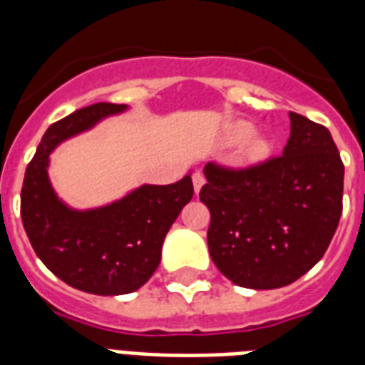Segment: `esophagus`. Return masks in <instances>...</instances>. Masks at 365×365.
Listing matches in <instances>:
<instances>
[{
    "instance_id": "1",
    "label": "esophagus",
    "mask_w": 365,
    "mask_h": 365,
    "mask_svg": "<svg viewBox=\"0 0 365 365\" xmlns=\"http://www.w3.org/2000/svg\"><path fill=\"white\" fill-rule=\"evenodd\" d=\"M202 185H205V176H202L200 172H195V174H193V189H195V193H199Z\"/></svg>"
}]
</instances>
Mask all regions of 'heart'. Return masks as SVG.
Here are the masks:
<instances>
[{
  "instance_id": "b5f03b06",
  "label": "heart",
  "mask_w": 365,
  "mask_h": 365,
  "mask_svg": "<svg viewBox=\"0 0 365 365\" xmlns=\"http://www.w3.org/2000/svg\"><path fill=\"white\" fill-rule=\"evenodd\" d=\"M225 143L229 145H239L237 160L244 166H255L265 163L272 155L274 143L265 134L255 132L254 123L250 121H235L225 130Z\"/></svg>"
}]
</instances>
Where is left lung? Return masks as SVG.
Returning <instances> with one entry per match:
<instances>
[{"label": "left lung", "instance_id": "1", "mask_svg": "<svg viewBox=\"0 0 365 365\" xmlns=\"http://www.w3.org/2000/svg\"><path fill=\"white\" fill-rule=\"evenodd\" d=\"M289 123L282 157L246 170L205 166L210 257L242 288L295 282L322 259L339 223L345 166L334 138L294 111Z\"/></svg>", "mask_w": 365, "mask_h": 365}]
</instances>
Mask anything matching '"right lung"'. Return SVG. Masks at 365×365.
<instances>
[{
    "label": "right lung",
    "mask_w": 365,
    "mask_h": 365,
    "mask_svg": "<svg viewBox=\"0 0 365 365\" xmlns=\"http://www.w3.org/2000/svg\"><path fill=\"white\" fill-rule=\"evenodd\" d=\"M126 104L87 106L47 128L26 168L20 216L37 257L68 286L94 295H123L148 282L160 263L163 242L193 197L191 172L170 185L143 183L110 205L77 210L48 180L51 153L91 130Z\"/></svg>",
    "instance_id": "add662e5"
}]
</instances>
